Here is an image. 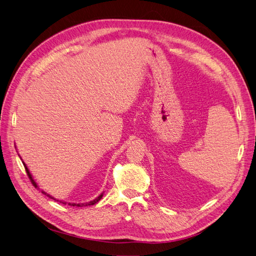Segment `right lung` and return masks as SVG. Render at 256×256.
Returning <instances> with one entry per match:
<instances>
[{
	"label": "right lung",
	"instance_id": "right-lung-1",
	"mask_svg": "<svg viewBox=\"0 0 256 256\" xmlns=\"http://www.w3.org/2000/svg\"><path fill=\"white\" fill-rule=\"evenodd\" d=\"M24 168H26V174H28V178H30V182H32L33 184V186H34V187L35 188H37V184H36V182H34V180H33V177H32V175H30V171H28V168H26V166L24 164ZM42 193H44V194H47V193H46V192H44L42 191ZM102 194H100L97 198H95L94 200H92V202H88V203H85V204H70V203H69L68 205H72V206H78V207H82V206H88V205H94V204H96L97 202H98V200H100V198H102ZM49 198H53L52 196H48ZM54 200H56V198H54ZM60 203H63V204H66V203H64V202H60Z\"/></svg>",
	"mask_w": 256,
	"mask_h": 256
}]
</instances>
